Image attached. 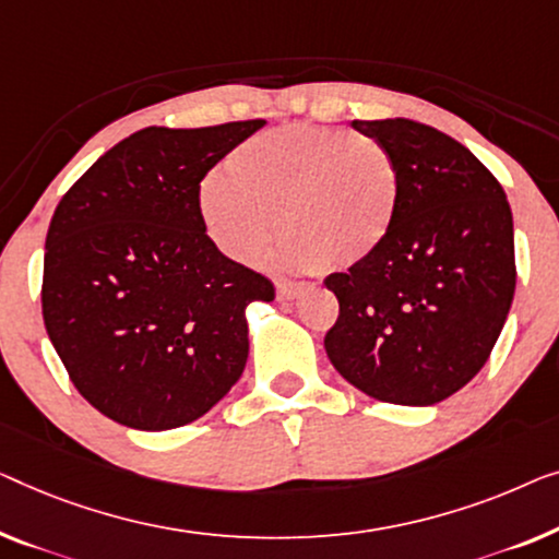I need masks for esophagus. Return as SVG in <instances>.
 Wrapping results in <instances>:
<instances>
[{
    "label": "esophagus",
    "instance_id": "esophagus-1",
    "mask_svg": "<svg viewBox=\"0 0 559 559\" xmlns=\"http://www.w3.org/2000/svg\"><path fill=\"white\" fill-rule=\"evenodd\" d=\"M307 289V285H302V282H280L277 285V297L280 299H295L299 297Z\"/></svg>",
    "mask_w": 559,
    "mask_h": 559
}]
</instances>
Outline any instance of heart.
Instances as JSON below:
<instances>
[{
	"label": "heart",
	"mask_w": 559,
	"mask_h": 559,
	"mask_svg": "<svg viewBox=\"0 0 559 559\" xmlns=\"http://www.w3.org/2000/svg\"><path fill=\"white\" fill-rule=\"evenodd\" d=\"M226 168L201 181L199 216L237 262L260 260L280 216L289 266H353L383 247L399 216V160L366 133L282 126L237 145Z\"/></svg>",
	"instance_id": "1"
}]
</instances>
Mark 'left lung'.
Masks as SVG:
<instances>
[{"instance_id": "1", "label": "left lung", "mask_w": 559, "mask_h": 559, "mask_svg": "<svg viewBox=\"0 0 559 559\" xmlns=\"http://www.w3.org/2000/svg\"><path fill=\"white\" fill-rule=\"evenodd\" d=\"M353 128L399 160L401 206L373 257L325 277L340 302L325 350L362 393L431 406L479 373L504 328L516 287L512 209L451 135L411 118Z\"/></svg>"}]
</instances>
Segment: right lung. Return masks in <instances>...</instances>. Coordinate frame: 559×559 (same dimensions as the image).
<instances>
[{"instance_id":"add662e5","label":"right lung","mask_w":559,"mask_h":559,"mask_svg":"<svg viewBox=\"0 0 559 559\" xmlns=\"http://www.w3.org/2000/svg\"><path fill=\"white\" fill-rule=\"evenodd\" d=\"M262 126L143 128L103 153L55 209L43 320L72 385L116 424H191L247 366L245 307L270 302L274 285L216 249L199 189Z\"/></svg>"}]
</instances>
